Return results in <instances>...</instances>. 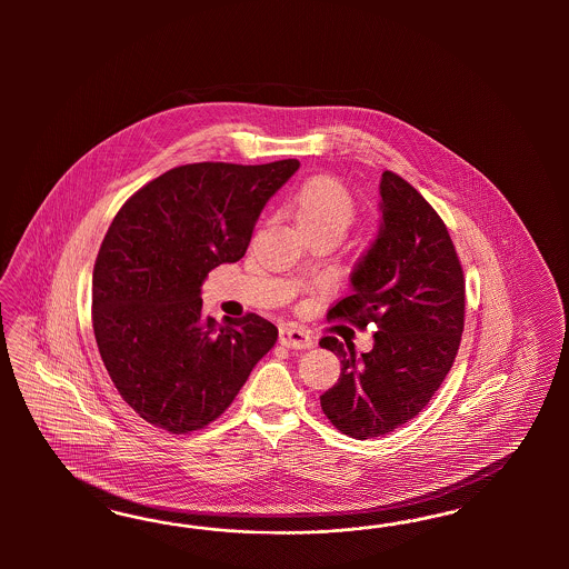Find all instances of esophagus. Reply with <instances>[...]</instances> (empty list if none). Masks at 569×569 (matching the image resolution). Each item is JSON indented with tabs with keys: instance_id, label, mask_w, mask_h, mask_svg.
Instances as JSON below:
<instances>
[{
	"instance_id": "esophagus-1",
	"label": "esophagus",
	"mask_w": 569,
	"mask_h": 569,
	"mask_svg": "<svg viewBox=\"0 0 569 569\" xmlns=\"http://www.w3.org/2000/svg\"><path fill=\"white\" fill-rule=\"evenodd\" d=\"M279 345L293 348V350H305L315 345V340L305 329L296 328V326H281L279 328Z\"/></svg>"
}]
</instances>
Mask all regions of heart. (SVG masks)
I'll return each instance as SVG.
<instances>
[{"label":"heart","instance_id":"obj_1","mask_svg":"<svg viewBox=\"0 0 569 569\" xmlns=\"http://www.w3.org/2000/svg\"><path fill=\"white\" fill-rule=\"evenodd\" d=\"M290 212L300 231L345 236L355 219V200L345 186L329 174L310 177L290 198Z\"/></svg>","mask_w":569,"mask_h":569}]
</instances>
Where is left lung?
I'll return each instance as SVG.
<instances>
[{
    "mask_svg": "<svg viewBox=\"0 0 569 569\" xmlns=\"http://www.w3.org/2000/svg\"><path fill=\"white\" fill-rule=\"evenodd\" d=\"M379 196L378 236L355 264L352 292L328 312L361 329L376 323L373 348L357 355L333 336L319 342L342 365L321 409L357 440L423 411L455 362L466 317V279L447 224L397 172L383 171Z\"/></svg>",
    "mask_w": 569,
    "mask_h": 569,
    "instance_id": "8db88e82",
    "label": "left lung"
}]
</instances>
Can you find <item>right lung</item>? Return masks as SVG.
<instances>
[{"label": "right lung", "instance_id": "obj_1", "mask_svg": "<svg viewBox=\"0 0 569 569\" xmlns=\"http://www.w3.org/2000/svg\"><path fill=\"white\" fill-rule=\"evenodd\" d=\"M300 162H196L136 191L108 227L91 286L93 333L122 400L156 428L202 430L238 397L277 328L202 312L208 273L246 254L264 204Z\"/></svg>", "mask_w": 569, "mask_h": 569}]
</instances>
